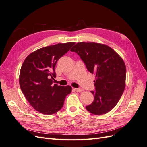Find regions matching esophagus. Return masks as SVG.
Instances as JSON below:
<instances>
[{
  "instance_id": "34e87169",
  "label": "esophagus",
  "mask_w": 147,
  "mask_h": 147,
  "mask_svg": "<svg viewBox=\"0 0 147 147\" xmlns=\"http://www.w3.org/2000/svg\"><path fill=\"white\" fill-rule=\"evenodd\" d=\"M73 90L77 92H80L82 91V89L80 88H73Z\"/></svg>"
}]
</instances>
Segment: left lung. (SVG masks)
<instances>
[{
	"mask_svg": "<svg viewBox=\"0 0 147 147\" xmlns=\"http://www.w3.org/2000/svg\"><path fill=\"white\" fill-rule=\"evenodd\" d=\"M80 57L86 69L96 74L94 101L86 109L99 115L113 109L121 98L125 88L126 69L123 60L112 48L96 43L80 42L70 50Z\"/></svg>",
	"mask_w": 147,
	"mask_h": 147,
	"instance_id": "obj_1",
	"label": "left lung"
}]
</instances>
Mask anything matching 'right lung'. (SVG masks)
<instances>
[{"label":"right lung","instance_id":"obj_1","mask_svg":"<svg viewBox=\"0 0 147 147\" xmlns=\"http://www.w3.org/2000/svg\"><path fill=\"white\" fill-rule=\"evenodd\" d=\"M74 42L58 43L40 48L30 54L21 66L20 86L26 99L40 113L51 115L63 107L72 88L53 83L56 64Z\"/></svg>","mask_w":147,"mask_h":147}]
</instances>
